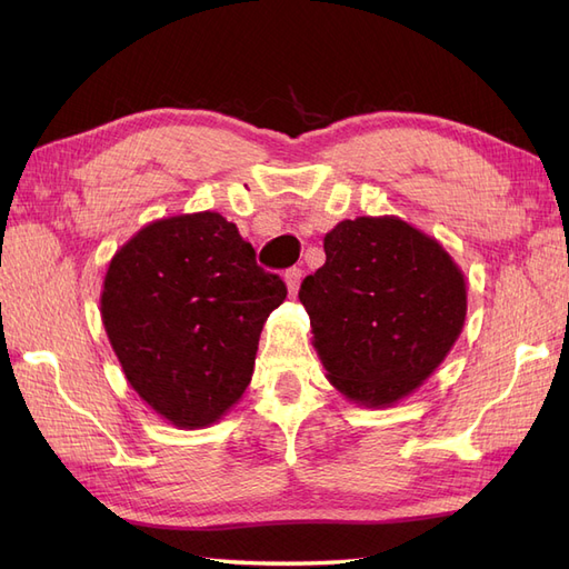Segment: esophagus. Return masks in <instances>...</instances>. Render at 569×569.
<instances>
[{
	"mask_svg": "<svg viewBox=\"0 0 569 569\" xmlns=\"http://www.w3.org/2000/svg\"><path fill=\"white\" fill-rule=\"evenodd\" d=\"M301 278H303V270H301V268H289V270L284 272V282H287L289 295H297L299 284H301Z\"/></svg>",
	"mask_w": 569,
	"mask_h": 569,
	"instance_id": "esophagus-1",
	"label": "esophagus"
}]
</instances>
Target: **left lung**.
<instances>
[{
	"label": "left lung",
	"instance_id": "obj_1",
	"mask_svg": "<svg viewBox=\"0 0 569 569\" xmlns=\"http://www.w3.org/2000/svg\"><path fill=\"white\" fill-rule=\"evenodd\" d=\"M301 282L313 347L349 401L385 408L432 375L460 337L468 291L437 239L401 218L341 220Z\"/></svg>",
	"mask_w": 569,
	"mask_h": 569
}]
</instances>
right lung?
<instances>
[{"mask_svg": "<svg viewBox=\"0 0 569 569\" xmlns=\"http://www.w3.org/2000/svg\"><path fill=\"white\" fill-rule=\"evenodd\" d=\"M287 297L234 222H149L111 258L101 322L130 387L180 429L218 422L251 382L263 322Z\"/></svg>", "mask_w": 569, "mask_h": 569, "instance_id": "right-lung-1", "label": "right lung"}]
</instances>
